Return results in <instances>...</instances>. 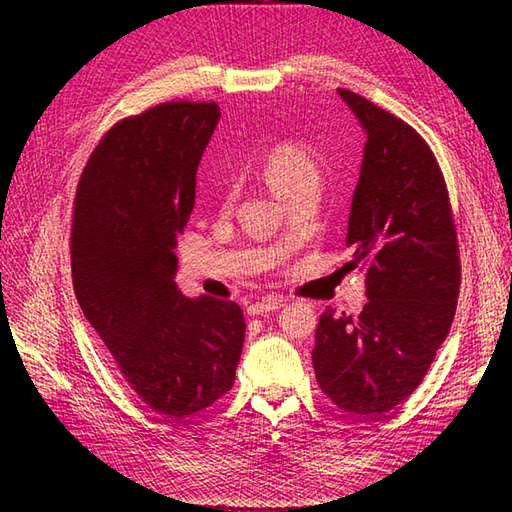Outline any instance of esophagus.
<instances>
[{
	"instance_id": "1",
	"label": "esophagus",
	"mask_w": 512,
	"mask_h": 512,
	"mask_svg": "<svg viewBox=\"0 0 512 512\" xmlns=\"http://www.w3.org/2000/svg\"><path fill=\"white\" fill-rule=\"evenodd\" d=\"M281 308V299L277 297H264L262 301H255L248 306V314L250 317H259V314H268V312H275Z\"/></svg>"
}]
</instances>
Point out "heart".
I'll return each instance as SVG.
<instances>
[{
	"label": "heart",
	"mask_w": 512,
	"mask_h": 512,
	"mask_svg": "<svg viewBox=\"0 0 512 512\" xmlns=\"http://www.w3.org/2000/svg\"><path fill=\"white\" fill-rule=\"evenodd\" d=\"M262 171L279 198L284 200L290 193L306 187L308 182H319L317 162L306 147L295 143H281L270 149L262 162Z\"/></svg>",
	"instance_id": "obj_1"
}]
</instances>
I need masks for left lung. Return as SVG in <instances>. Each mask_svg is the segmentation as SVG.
<instances>
[{"mask_svg": "<svg viewBox=\"0 0 512 512\" xmlns=\"http://www.w3.org/2000/svg\"><path fill=\"white\" fill-rule=\"evenodd\" d=\"M365 132L345 244L365 268L358 317L325 308L314 334L317 383L336 407L378 418L411 396L455 317L460 253L447 184L416 129L336 90Z\"/></svg>", "mask_w": 512, "mask_h": 512, "instance_id": "8db88e82", "label": "left lung"}]
</instances>
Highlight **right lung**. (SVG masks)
I'll list each match as a JSON object with an SVG mask.
<instances>
[{
  "mask_svg": "<svg viewBox=\"0 0 512 512\" xmlns=\"http://www.w3.org/2000/svg\"><path fill=\"white\" fill-rule=\"evenodd\" d=\"M217 121L215 103L187 101L125 118L92 151L76 189V299L125 383L165 420L224 396L244 345L237 303L189 299L176 284L178 235Z\"/></svg>",
  "mask_w": 512,
  "mask_h": 512,
  "instance_id": "obj_1",
  "label": "right lung"
}]
</instances>
